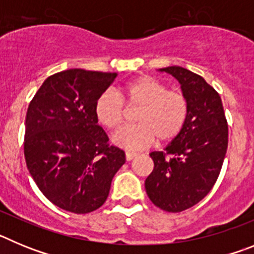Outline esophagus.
<instances>
[{"label": "esophagus", "instance_id": "obj_1", "mask_svg": "<svg viewBox=\"0 0 254 254\" xmlns=\"http://www.w3.org/2000/svg\"><path fill=\"white\" fill-rule=\"evenodd\" d=\"M136 156H137V154H136V152H131V151L126 152V159H127L128 161L132 160L133 158H136Z\"/></svg>", "mask_w": 254, "mask_h": 254}]
</instances>
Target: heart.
I'll use <instances>...</instances> for the list:
<instances>
[{
	"label": "heart",
	"instance_id": "obj_1",
	"mask_svg": "<svg viewBox=\"0 0 254 254\" xmlns=\"http://www.w3.org/2000/svg\"><path fill=\"white\" fill-rule=\"evenodd\" d=\"M127 109H138L137 126L126 127L113 136V142L127 150H141L158 142H170L181 134L188 120V100L179 91L169 90L151 76H140L121 89V98L104 91L96 99L95 116L108 129L125 123Z\"/></svg>",
	"mask_w": 254,
	"mask_h": 254
}]
</instances>
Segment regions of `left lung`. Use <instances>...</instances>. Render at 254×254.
<instances>
[{"instance_id":"8db88e82","label":"left lung","mask_w":254,"mask_h":254,"mask_svg":"<svg viewBox=\"0 0 254 254\" xmlns=\"http://www.w3.org/2000/svg\"><path fill=\"white\" fill-rule=\"evenodd\" d=\"M181 84L188 120L164 151L150 154L154 169L145 181L151 202L168 212L198 203L216 183L228 149V122L219 93L205 78L179 66L160 68Z\"/></svg>"}]
</instances>
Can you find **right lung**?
Instances as JSON below:
<instances>
[{
    "instance_id": "right-lung-1",
    "label": "right lung",
    "mask_w": 254,
    "mask_h": 254,
    "mask_svg": "<svg viewBox=\"0 0 254 254\" xmlns=\"http://www.w3.org/2000/svg\"><path fill=\"white\" fill-rule=\"evenodd\" d=\"M116 77L66 69L49 76L29 104L26 167L40 192L62 210L87 214L99 208L125 164V151L109 145L95 116L96 99Z\"/></svg>"
}]
</instances>
